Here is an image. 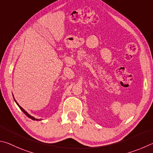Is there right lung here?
Listing matches in <instances>:
<instances>
[{
	"mask_svg": "<svg viewBox=\"0 0 153 153\" xmlns=\"http://www.w3.org/2000/svg\"><path fill=\"white\" fill-rule=\"evenodd\" d=\"M14 100H15V102H16V104H17L18 105V106L19 107V108H20V109L22 110V111H23V112L25 114L26 116H28V117L29 118H30V119H32V120H37V121H38V120H42V119H41V120H39V119H36L35 118H34V117H33V116H30V114H28V113H27V112H26V111L24 109H23V108H22L21 106H20V105H19V104L17 103V102H16V100L15 99V98H14Z\"/></svg>",
	"mask_w": 153,
	"mask_h": 153,
	"instance_id": "1",
	"label": "right lung"
}]
</instances>
